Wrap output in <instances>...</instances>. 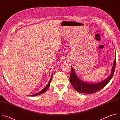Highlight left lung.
<instances>
[{"instance_id": "obj_1", "label": "left lung", "mask_w": 120, "mask_h": 120, "mask_svg": "<svg viewBox=\"0 0 120 120\" xmlns=\"http://www.w3.org/2000/svg\"><path fill=\"white\" fill-rule=\"evenodd\" d=\"M116 57V56H115ZM116 65V57L113 62L111 74L110 76L105 80L95 83H91L84 82L77 77L75 73L74 69L71 67L70 80L74 88L77 92L83 93L92 94L96 93L105 87L112 77Z\"/></svg>"}]
</instances>
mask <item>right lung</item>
Listing matches in <instances>:
<instances>
[{
  "label": "right lung",
  "instance_id": "1",
  "mask_svg": "<svg viewBox=\"0 0 120 120\" xmlns=\"http://www.w3.org/2000/svg\"><path fill=\"white\" fill-rule=\"evenodd\" d=\"M52 77H53V74H52V76H51V79H50V80H49V82L47 84V85H46V86L43 89H42L40 92H38V93H37V94H33V95H30V96H37V95H40V94H42L43 93L47 91V89L48 88L49 86H50V82H51V80H52Z\"/></svg>",
  "mask_w": 120,
  "mask_h": 120
}]
</instances>
